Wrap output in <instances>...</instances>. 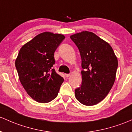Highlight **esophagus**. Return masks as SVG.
Returning <instances> with one entry per match:
<instances>
[{
    "label": "esophagus",
    "instance_id": "obj_1",
    "mask_svg": "<svg viewBox=\"0 0 132 132\" xmlns=\"http://www.w3.org/2000/svg\"><path fill=\"white\" fill-rule=\"evenodd\" d=\"M65 76H66V78H68L69 76H70V75H69V74H66V75H65Z\"/></svg>",
    "mask_w": 132,
    "mask_h": 132
}]
</instances>
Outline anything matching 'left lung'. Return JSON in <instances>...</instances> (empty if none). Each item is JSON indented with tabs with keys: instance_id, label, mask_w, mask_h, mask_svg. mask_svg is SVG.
I'll use <instances>...</instances> for the list:
<instances>
[{
	"instance_id": "8db88e82",
	"label": "left lung",
	"mask_w": 132,
	"mask_h": 132,
	"mask_svg": "<svg viewBox=\"0 0 132 132\" xmlns=\"http://www.w3.org/2000/svg\"><path fill=\"white\" fill-rule=\"evenodd\" d=\"M81 57L82 83L75 89L81 103L92 106L102 101L113 85L118 60L111 46L93 32L82 31L70 36Z\"/></svg>"
}]
</instances>
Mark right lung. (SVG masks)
<instances>
[{"mask_svg": "<svg viewBox=\"0 0 132 132\" xmlns=\"http://www.w3.org/2000/svg\"><path fill=\"white\" fill-rule=\"evenodd\" d=\"M65 38L60 34L40 33L21 47L15 64L19 80L27 93L42 103L53 100L64 81L53 69L54 52Z\"/></svg>", "mask_w": 132, "mask_h": 132, "instance_id": "right-lung-1", "label": "right lung"}]
</instances>
